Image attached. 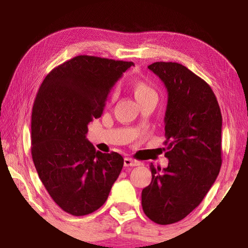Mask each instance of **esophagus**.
I'll use <instances>...</instances> for the list:
<instances>
[{
    "instance_id": "esophagus-1",
    "label": "esophagus",
    "mask_w": 248,
    "mask_h": 248,
    "mask_svg": "<svg viewBox=\"0 0 248 248\" xmlns=\"http://www.w3.org/2000/svg\"><path fill=\"white\" fill-rule=\"evenodd\" d=\"M124 164L127 167L128 166H139V165H142V162L137 161V159H133L131 157H124Z\"/></svg>"
}]
</instances>
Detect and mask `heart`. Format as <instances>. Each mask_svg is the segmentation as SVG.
Wrapping results in <instances>:
<instances>
[{"instance_id":"1","label":"heart","mask_w":248,"mask_h":248,"mask_svg":"<svg viewBox=\"0 0 248 248\" xmlns=\"http://www.w3.org/2000/svg\"><path fill=\"white\" fill-rule=\"evenodd\" d=\"M131 90L134 96L138 99V102H142L143 99L149 97H156V93L152 86L149 83H146L143 79L137 78L131 83ZM115 97V94H111V98Z\"/></svg>"}]
</instances>
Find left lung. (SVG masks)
Masks as SVG:
<instances>
[{
	"instance_id": "8db88e82",
	"label": "left lung",
	"mask_w": 248,
	"mask_h": 248,
	"mask_svg": "<svg viewBox=\"0 0 248 248\" xmlns=\"http://www.w3.org/2000/svg\"><path fill=\"white\" fill-rule=\"evenodd\" d=\"M148 68L169 92L164 118L166 169L151 164L152 180L142 190L145 216L166 225L198 207L216 182L222 164V115L207 82L176 62Z\"/></svg>"
}]
</instances>
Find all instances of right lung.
Here are the masks:
<instances>
[{
  "instance_id": "obj_1",
  "label": "right lung",
  "mask_w": 248,
  "mask_h": 248,
  "mask_svg": "<svg viewBox=\"0 0 248 248\" xmlns=\"http://www.w3.org/2000/svg\"><path fill=\"white\" fill-rule=\"evenodd\" d=\"M133 62L78 56L54 68L39 87L31 114V156L46 189L75 217L107 200L124 166L116 152L102 153L86 139L111 87Z\"/></svg>"
}]
</instances>
